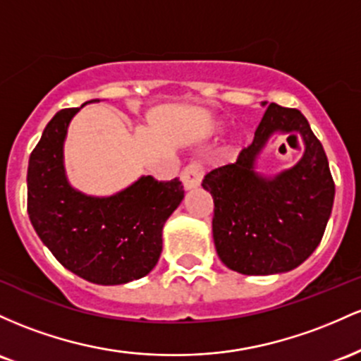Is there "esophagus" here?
Masks as SVG:
<instances>
[{
    "label": "esophagus",
    "instance_id": "1",
    "mask_svg": "<svg viewBox=\"0 0 361 361\" xmlns=\"http://www.w3.org/2000/svg\"><path fill=\"white\" fill-rule=\"evenodd\" d=\"M201 179H202V165L196 160L191 161V164L182 170L180 173L182 185H184V189H188V191L189 189L197 188V185L201 184Z\"/></svg>",
    "mask_w": 361,
    "mask_h": 361
}]
</instances>
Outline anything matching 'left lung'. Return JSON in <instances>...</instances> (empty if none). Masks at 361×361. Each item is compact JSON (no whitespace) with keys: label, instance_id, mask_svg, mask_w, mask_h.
<instances>
[{"label":"left lung","instance_id":"obj_1","mask_svg":"<svg viewBox=\"0 0 361 361\" xmlns=\"http://www.w3.org/2000/svg\"><path fill=\"white\" fill-rule=\"evenodd\" d=\"M278 132L300 134L302 160L274 178L253 170L265 141ZM202 188L213 196V240L221 262L249 276L285 273L321 244L334 202L326 152L298 109L269 104L254 141L235 164L208 172Z\"/></svg>","mask_w":361,"mask_h":361}]
</instances>
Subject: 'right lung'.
I'll return each instance as SVG.
<instances>
[{
  "mask_svg": "<svg viewBox=\"0 0 361 361\" xmlns=\"http://www.w3.org/2000/svg\"><path fill=\"white\" fill-rule=\"evenodd\" d=\"M78 111H59L30 153L28 218L52 256L76 276L97 285H124L147 276L159 262L161 228L180 204L184 188L177 177L147 176L109 197L73 189L64 173L63 145Z\"/></svg>",
  "mask_w": 361,
  "mask_h": 361,
  "instance_id": "obj_1",
  "label": "right lung"
}]
</instances>
